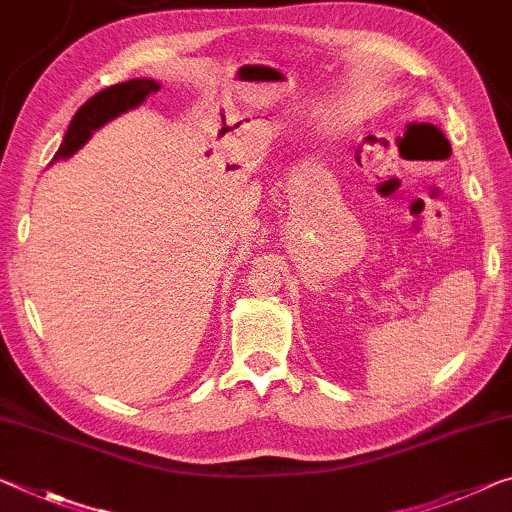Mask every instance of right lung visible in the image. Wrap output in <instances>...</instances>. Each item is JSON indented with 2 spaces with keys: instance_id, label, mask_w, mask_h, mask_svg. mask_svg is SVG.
<instances>
[{
  "instance_id": "obj_1",
  "label": "right lung",
  "mask_w": 512,
  "mask_h": 512,
  "mask_svg": "<svg viewBox=\"0 0 512 512\" xmlns=\"http://www.w3.org/2000/svg\"><path fill=\"white\" fill-rule=\"evenodd\" d=\"M159 88H161L159 81L139 77V79L123 81V84L109 86L97 95H93L86 104H81V109L75 113V118L70 120L68 132L63 136V143L59 152L54 154L52 164L61 159H70L72 154L84 148L97 129L111 123L113 118L141 107V104L148 100L152 93H157Z\"/></svg>"
}]
</instances>
